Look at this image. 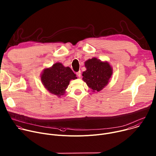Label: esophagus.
Segmentation results:
<instances>
[{"instance_id": "34e87169", "label": "esophagus", "mask_w": 156, "mask_h": 156, "mask_svg": "<svg viewBox=\"0 0 156 156\" xmlns=\"http://www.w3.org/2000/svg\"><path fill=\"white\" fill-rule=\"evenodd\" d=\"M76 74H77V76L79 77H80V76H81V72L79 71H78V72L76 73Z\"/></svg>"}]
</instances>
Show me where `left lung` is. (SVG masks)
Segmentation results:
<instances>
[{
    "label": "left lung",
    "instance_id": "8db88e82",
    "mask_svg": "<svg viewBox=\"0 0 156 156\" xmlns=\"http://www.w3.org/2000/svg\"><path fill=\"white\" fill-rule=\"evenodd\" d=\"M87 70L83 72V80L93 91H100L108 83L112 74V69L108 62H102L96 58L85 61Z\"/></svg>",
    "mask_w": 156,
    "mask_h": 156
}]
</instances>
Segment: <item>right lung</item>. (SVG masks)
<instances>
[{
    "label": "right lung",
    "mask_w": 156,
    "mask_h": 156,
    "mask_svg": "<svg viewBox=\"0 0 156 156\" xmlns=\"http://www.w3.org/2000/svg\"><path fill=\"white\" fill-rule=\"evenodd\" d=\"M76 79V75L71 69L65 67L60 63H56L50 68L44 69L41 75V80L45 88L59 97L65 94L70 80Z\"/></svg>",
    "instance_id": "obj_1"
}]
</instances>
